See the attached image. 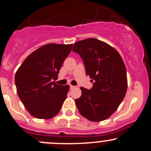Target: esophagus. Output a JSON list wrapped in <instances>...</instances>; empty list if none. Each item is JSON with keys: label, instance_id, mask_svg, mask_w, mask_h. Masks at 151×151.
<instances>
[{"label": "esophagus", "instance_id": "obj_1", "mask_svg": "<svg viewBox=\"0 0 151 151\" xmlns=\"http://www.w3.org/2000/svg\"><path fill=\"white\" fill-rule=\"evenodd\" d=\"M70 89H74V88H75V86H72V85H70Z\"/></svg>", "mask_w": 151, "mask_h": 151}]
</instances>
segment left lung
Returning a JSON list of instances; mask_svg holds the SVG:
<instances>
[{"label":"left lung","mask_w":151,"mask_h":151,"mask_svg":"<svg viewBox=\"0 0 151 151\" xmlns=\"http://www.w3.org/2000/svg\"><path fill=\"white\" fill-rule=\"evenodd\" d=\"M72 51L79 54L86 75L93 81L91 89L80 88L81 96L75 100L79 113L91 121L107 119L119 106L127 90V74L121 55L96 38L74 43Z\"/></svg>","instance_id":"obj_1"}]
</instances>
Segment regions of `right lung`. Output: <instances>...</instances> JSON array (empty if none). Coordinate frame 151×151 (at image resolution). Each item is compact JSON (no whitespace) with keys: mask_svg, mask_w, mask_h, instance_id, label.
Listing matches in <instances>:
<instances>
[{"mask_svg":"<svg viewBox=\"0 0 151 151\" xmlns=\"http://www.w3.org/2000/svg\"><path fill=\"white\" fill-rule=\"evenodd\" d=\"M72 44L50 43L38 48L24 60L15 76L17 93L31 116L49 119L58 114L70 86L56 84L64 61Z\"/></svg>","mask_w":151,"mask_h":151,"instance_id":"right-lung-1","label":"right lung"}]
</instances>
